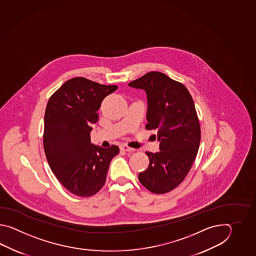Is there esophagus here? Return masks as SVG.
Returning <instances> with one entry per match:
<instances>
[{"mask_svg":"<svg viewBox=\"0 0 256 256\" xmlns=\"http://www.w3.org/2000/svg\"><path fill=\"white\" fill-rule=\"evenodd\" d=\"M120 148V150L126 151V152H132V151H134V149H132V148H130V147L127 146L126 144H122Z\"/></svg>","mask_w":256,"mask_h":256,"instance_id":"esophagus-1","label":"esophagus"}]
</instances>
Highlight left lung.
Masks as SVG:
<instances>
[{"label":"left lung","instance_id":"obj_1","mask_svg":"<svg viewBox=\"0 0 256 256\" xmlns=\"http://www.w3.org/2000/svg\"><path fill=\"white\" fill-rule=\"evenodd\" d=\"M128 86L146 93L147 130H158L160 151L146 152L149 166L138 178L156 194L173 190L185 180L198 154L200 126L188 88L164 73L148 72Z\"/></svg>","mask_w":256,"mask_h":256}]
</instances>
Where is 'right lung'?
I'll use <instances>...</instances> for the list:
<instances>
[{"label":"right lung","instance_id":"1","mask_svg":"<svg viewBox=\"0 0 256 256\" xmlns=\"http://www.w3.org/2000/svg\"><path fill=\"white\" fill-rule=\"evenodd\" d=\"M117 88L76 76L66 82L46 105V156L56 178L76 196H93L104 186L110 163L120 151L116 146H95L90 136L102 102Z\"/></svg>","mask_w":256,"mask_h":256}]
</instances>
